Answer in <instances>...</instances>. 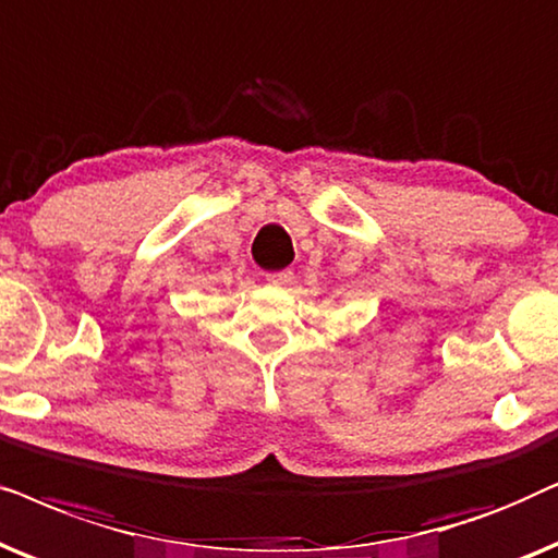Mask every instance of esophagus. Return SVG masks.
Returning a JSON list of instances; mask_svg holds the SVG:
<instances>
[{"label":"esophagus","mask_w":558,"mask_h":558,"mask_svg":"<svg viewBox=\"0 0 558 558\" xmlns=\"http://www.w3.org/2000/svg\"><path fill=\"white\" fill-rule=\"evenodd\" d=\"M265 280L270 286H288L293 280V270H278V272H267Z\"/></svg>","instance_id":"1"}]
</instances>
